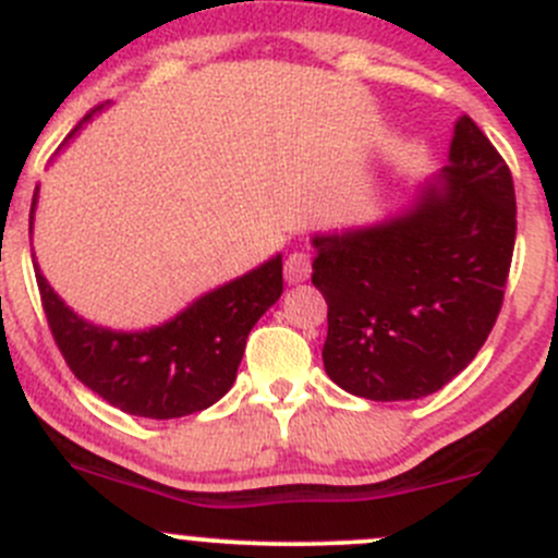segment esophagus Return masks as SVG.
Returning <instances> with one entry per match:
<instances>
[{"instance_id": "1", "label": "esophagus", "mask_w": 558, "mask_h": 558, "mask_svg": "<svg viewBox=\"0 0 558 558\" xmlns=\"http://www.w3.org/2000/svg\"><path fill=\"white\" fill-rule=\"evenodd\" d=\"M311 256H307V253H302V251H294L291 253L289 258H286V280H289L291 286H296V283H305L307 278H311Z\"/></svg>"}]
</instances>
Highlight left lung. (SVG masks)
Returning a JSON list of instances; mask_svg holds the SVG:
<instances>
[{
    "label": "left lung",
    "mask_w": 558,
    "mask_h": 558,
    "mask_svg": "<svg viewBox=\"0 0 558 558\" xmlns=\"http://www.w3.org/2000/svg\"><path fill=\"white\" fill-rule=\"evenodd\" d=\"M513 245V174L461 116L448 165L408 210L313 238V286L329 305L326 375L373 402L440 391L497 324Z\"/></svg>",
    "instance_id": "obj_1"
}]
</instances>
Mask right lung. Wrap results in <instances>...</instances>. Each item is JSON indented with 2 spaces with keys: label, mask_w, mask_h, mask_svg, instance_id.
<instances>
[{
  "label": "right lung",
  "mask_w": 558,
  "mask_h": 558,
  "mask_svg": "<svg viewBox=\"0 0 558 558\" xmlns=\"http://www.w3.org/2000/svg\"><path fill=\"white\" fill-rule=\"evenodd\" d=\"M107 105L94 107L66 140ZM37 191L29 221H35ZM35 275L53 340L75 378L112 408L156 421L216 404L238 378L251 329L283 294V256L278 253L262 267L202 294L165 324L116 331L70 311L37 262Z\"/></svg>",
  "instance_id": "right-lung-1"
}]
</instances>
